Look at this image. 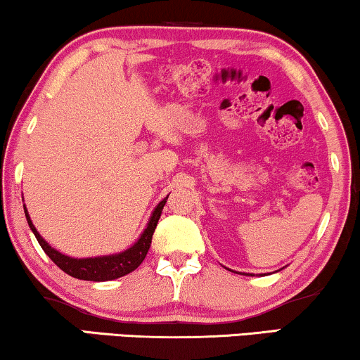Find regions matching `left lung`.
<instances>
[{
	"label": "left lung",
	"instance_id": "8db88e82",
	"mask_svg": "<svg viewBox=\"0 0 360 360\" xmlns=\"http://www.w3.org/2000/svg\"><path fill=\"white\" fill-rule=\"evenodd\" d=\"M245 275H249V274H245ZM250 275H252V274H250Z\"/></svg>",
	"mask_w": 360,
	"mask_h": 360
}]
</instances>
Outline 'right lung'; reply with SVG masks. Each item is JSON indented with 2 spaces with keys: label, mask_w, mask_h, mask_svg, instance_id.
Wrapping results in <instances>:
<instances>
[{
  "label": "right lung",
  "mask_w": 360,
  "mask_h": 360,
  "mask_svg": "<svg viewBox=\"0 0 360 360\" xmlns=\"http://www.w3.org/2000/svg\"><path fill=\"white\" fill-rule=\"evenodd\" d=\"M167 198H169V195H167L165 198L155 206V210L152 211L149 223L146 226L144 233L141 234V238L137 239L129 249L122 250L120 254L103 255V257L73 259V257H68V255L60 254L58 250L53 249L52 245H49V243H46V240L42 239V236L37 233L36 226L32 224L31 218H29L26 205H24V213H26L27 224L34 233V236H36L37 243L41 244L44 252L51 257V260L57 265V267H60L63 272L70 275V277H75L80 280H90V282H108V280H115L131 274L132 270L139 267L142 260L146 259L152 243V234H154L157 223H159V218L162 214V210H164V206L167 203Z\"/></svg>",
  "instance_id": "add662e5"
}]
</instances>
